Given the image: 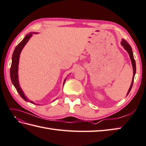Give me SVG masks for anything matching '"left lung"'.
<instances>
[{
  "label": "left lung",
  "instance_id": "obj_1",
  "mask_svg": "<svg viewBox=\"0 0 146 146\" xmlns=\"http://www.w3.org/2000/svg\"><path fill=\"white\" fill-rule=\"evenodd\" d=\"M121 46L124 48V49L127 52L129 55V57H130V59L131 60V63H132V68H133V77H132V82L131 84V86L129 87V89L128 90V92L127 93V96L129 94V93L130 92L131 90L132 89V85H133V82H134V76H135V72H136V66H135V61L134 59V56H133V52H132V48L131 47L130 45H129L127 42V41L124 39H122V41L121 42Z\"/></svg>",
  "mask_w": 146,
  "mask_h": 146
}]
</instances>
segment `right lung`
Instances as JSON below:
<instances>
[{
  "mask_svg": "<svg viewBox=\"0 0 146 146\" xmlns=\"http://www.w3.org/2000/svg\"><path fill=\"white\" fill-rule=\"evenodd\" d=\"M32 34H37V33H36V32H30L29 34H27L25 35V37L24 38V39L22 40L15 48L14 52H13V54H12V64L11 67V70H10V74H11V81L13 84V85L14 86L15 88L16 89V90H17V91L19 94V95L21 96V98L24 100H25V101L34 104H35L33 101H32V100H29L27 98V96H25L23 90H22L21 87H20V84H19V77H18L19 62V57H20V54L22 50L23 49V48L25 46V44L27 43V42L29 40V39H30V38L32 37ZM66 78L64 80V82H66Z\"/></svg>",
  "mask_w": 146,
  "mask_h": 146,
  "instance_id": "1",
  "label": "right lung"
}]
</instances>
